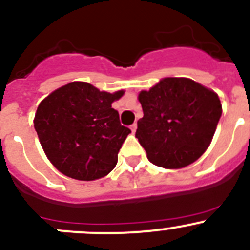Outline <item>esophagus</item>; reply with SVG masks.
I'll return each mask as SVG.
<instances>
[{
    "label": "esophagus",
    "instance_id": "esophagus-1",
    "mask_svg": "<svg viewBox=\"0 0 250 250\" xmlns=\"http://www.w3.org/2000/svg\"><path fill=\"white\" fill-rule=\"evenodd\" d=\"M130 129H131V131H132V132H135V131H136V129H137V124H136V123H134V124H132L131 126H130Z\"/></svg>",
    "mask_w": 250,
    "mask_h": 250
}]
</instances>
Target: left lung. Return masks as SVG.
Masks as SVG:
<instances>
[{"instance_id":"1","label":"left lung","mask_w":250,"mask_h":250,"mask_svg":"<svg viewBox=\"0 0 250 250\" xmlns=\"http://www.w3.org/2000/svg\"><path fill=\"white\" fill-rule=\"evenodd\" d=\"M139 101L144 118L136 137L153 165L167 169L187 167L206 151L222 114L213 91L189 78L167 77Z\"/></svg>"}]
</instances>
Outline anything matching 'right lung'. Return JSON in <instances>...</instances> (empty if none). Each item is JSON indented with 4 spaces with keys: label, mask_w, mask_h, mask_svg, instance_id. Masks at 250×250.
<instances>
[{
    "label": "right lung",
    "mask_w": 250,
    "mask_h": 250,
    "mask_svg": "<svg viewBox=\"0 0 250 250\" xmlns=\"http://www.w3.org/2000/svg\"><path fill=\"white\" fill-rule=\"evenodd\" d=\"M124 91L101 92L87 82H71L39 104L34 127L50 162L77 180L105 177L118 163L129 127L111 108Z\"/></svg>",
    "instance_id": "1"
}]
</instances>
